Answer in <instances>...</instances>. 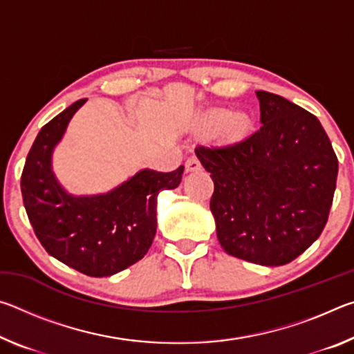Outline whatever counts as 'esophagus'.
<instances>
[{"mask_svg":"<svg viewBox=\"0 0 354 354\" xmlns=\"http://www.w3.org/2000/svg\"><path fill=\"white\" fill-rule=\"evenodd\" d=\"M201 170V164L196 158H189L185 160V171H198Z\"/></svg>","mask_w":354,"mask_h":354,"instance_id":"esophagus-1","label":"esophagus"}]
</instances>
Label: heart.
<instances>
[{
    "mask_svg": "<svg viewBox=\"0 0 354 354\" xmlns=\"http://www.w3.org/2000/svg\"><path fill=\"white\" fill-rule=\"evenodd\" d=\"M201 129L217 133L221 140L237 142L248 134L251 120L243 113H231L225 109H214L200 118Z\"/></svg>",
    "mask_w": 354,
    "mask_h": 354,
    "instance_id": "1",
    "label": "heart"
}]
</instances>
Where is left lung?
<instances>
[{"label": "left lung", "instance_id": "left-lung-1", "mask_svg": "<svg viewBox=\"0 0 354 354\" xmlns=\"http://www.w3.org/2000/svg\"><path fill=\"white\" fill-rule=\"evenodd\" d=\"M261 129L225 148L198 147L211 173V211L227 254L278 267L313 245L333 205L339 164L319 118L257 91Z\"/></svg>", "mask_w": 354, "mask_h": 354}]
</instances>
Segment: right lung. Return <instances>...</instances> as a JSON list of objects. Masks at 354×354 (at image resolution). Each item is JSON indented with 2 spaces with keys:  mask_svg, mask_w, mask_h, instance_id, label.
I'll return each instance as SVG.
<instances>
[{
  "mask_svg": "<svg viewBox=\"0 0 354 354\" xmlns=\"http://www.w3.org/2000/svg\"><path fill=\"white\" fill-rule=\"evenodd\" d=\"M84 103L76 101L40 129L21 173V194L48 253L87 277L103 278L148 253L158 227L159 192L176 189L184 167L170 173L143 169L106 194H68L53 171V151Z\"/></svg>",
  "mask_w": 354,
  "mask_h": 354,
  "instance_id": "1",
  "label": "right lung"
}]
</instances>
